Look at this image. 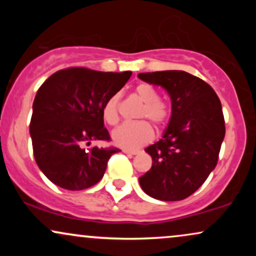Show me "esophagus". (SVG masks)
I'll return each mask as SVG.
<instances>
[{"label":"esophagus","instance_id":"34e87169","mask_svg":"<svg viewBox=\"0 0 256 256\" xmlns=\"http://www.w3.org/2000/svg\"><path fill=\"white\" fill-rule=\"evenodd\" d=\"M122 152L128 155H137L140 152L138 150H128V149H122Z\"/></svg>","mask_w":256,"mask_h":256}]
</instances>
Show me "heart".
Masks as SVG:
<instances>
[{"label": "heart", "instance_id": "b5f03b06", "mask_svg": "<svg viewBox=\"0 0 256 256\" xmlns=\"http://www.w3.org/2000/svg\"><path fill=\"white\" fill-rule=\"evenodd\" d=\"M134 95L140 102H143L142 107L138 110L137 119H146L155 128H162L170 118V110L162 101H160L158 90L150 84L140 83L134 88ZM119 95H113L104 102L102 116L108 125H116L119 122ZM152 136L154 131L146 120L125 122L112 132L113 142L128 150L140 148L149 143L152 140Z\"/></svg>", "mask_w": 256, "mask_h": 256}]
</instances>
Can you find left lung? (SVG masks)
<instances>
[{"mask_svg": "<svg viewBox=\"0 0 256 256\" xmlns=\"http://www.w3.org/2000/svg\"><path fill=\"white\" fill-rule=\"evenodd\" d=\"M138 78L162 86L172 104L162 138L146 149L152 165L140 177V188L156 200L180 201L216 168L225 137L222 104L210 84L188 72L140 73Z\"/></svg>", "mask_w": 256, "mask_h": 256, "instance_id": "1", "label": "left lung"}]
</instances>
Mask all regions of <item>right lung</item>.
I'll list each match as a JSON object with an SVG mask.
<instances>
[{"label": "right lung", "mask_w": 256, "mask_h": 256, "mask_svg": "<svg viewBox=\"0 0 256 256\" xmlns=\"http://www.w3.org/2000/svg\"><path fill=\"white\" fill-rule=\"evenodd\" d=\"M132 72H100L85 67L60 70L38 89L30 134L34 160L49 180L67 190H84L104 177L120 149H85L91 140H110L102 108Z\"/></svg>", "instance_id": "1"}]
</instances>
